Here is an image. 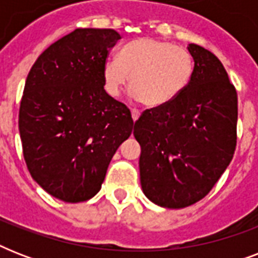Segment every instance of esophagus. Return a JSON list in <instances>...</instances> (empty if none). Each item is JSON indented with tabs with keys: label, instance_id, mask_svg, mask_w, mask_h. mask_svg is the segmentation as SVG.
Returning a JSON list of instances; mask_svg holds the SVG:
<instances>
[{
	"label": "esophagus",
	"instance_id": "obj_1",
	"mask_svg": "<svg viewBox=\"0 0 258 258\" xmlns=\"http://www.w3.org/2000/svg\"><path fill=\"white\" fill-rule=\"evenodd\" d=\"M139 116H141V112H139L138 109H131V117H133L134 121H137L138 119H139Z\"/></svg>",
	"mask_w": 258,
	"mask_h": 258
}]
</instances>
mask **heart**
Returning <instances> with one entry per match:
<instances>
[{
    "mask_svg": "<svg viewBox=\"0 0 258 258\" xmlns=\"http://www.w3.org/2000/svg\"><path fill=\"white\" fill-rule=\"evenodd\" d=\"M194 60L188 50L170 42L142 37L127 42L119 57H109L103 67L104 88L116 97L131 79V97L150 108L169 104L191 82Z\"/></svg>",
    "mask_w": 258,
    "mask_h": 258,
    "instance_id": "heart-1",
    "label": "heart"
}]
</instances>
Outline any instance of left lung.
<instances>
[{
    "instance_id": "1",
    "label": "left lung",
    "mask_w": 258,
    "mask_h": 258,
    "mask_svg": "<svg viewBox=\"0 0 258 258\" xmlns=\"http://www.w3.org/2000/svg\"><path fill=\"white\" fill-rule=\"evenodd\" d=\"M194 74L169 104L147 109L135 121L145 196L166 209L202 200L232 162L237 142V92L222 62L188 44Z\"/></svg>"
}]
</instances>
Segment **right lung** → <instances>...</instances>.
I'll use <instances>...</instances> for the list:
<instances>
[{"label":"right lung","instance_id":"obj_1","mask_svg":"<svg viewBox=\"0 0 258 258\" xmlns=\"http://www.w3.org/2000/svg\"><path fill=\"white\" fill-rule=\"evenodd\" d=\"M121 38L84 28L42 52L30 68L18 130L30 175L64 202L91 200L119 146L134 130L130 109L104 89L103 67Z\"/></svg>","mask_w":258,"mask_h":258}]
</instances>
